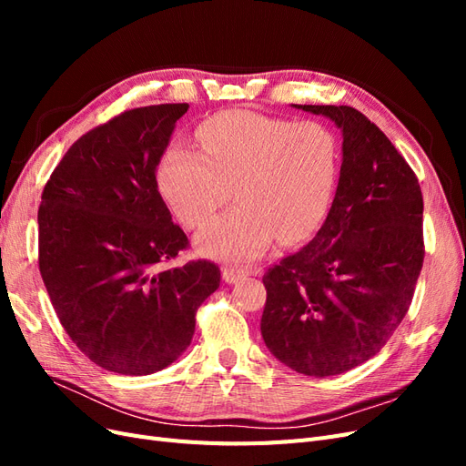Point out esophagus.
<instances>
[{"instance_id": "1", "label": "esophagus", "mask_w": 466, "mask_h": 466, "mask_svg": "<svg viewBox=\"0 0 466 466\" xmlns=\"http://www.w3.org/2000/svg\"><path fill=\"white\" fill-rule=\"evenodd\" d=\"M221 274H223V279L228 281V284H235V281L247 278L250 274V270H248V268H243V266H223Z\"/></svg>"}]
</instances>
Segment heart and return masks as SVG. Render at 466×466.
<instances>
[{"label":"heart","mask_w":466,"mask_h":466,"mask_svg":"<svg viewBox=\"0 0 466 466\" xmlns=\"http://www.w3.org/2000/svg\"><path fill=\"white\" fill-rule=\"evenodd\" d=\"M204 155L175 147L159 167V187L175 216L194 229L229 200L237 206L208 221L196 245L208 257L250 260L278 241L298 245L329 218L340 182L342 149L317 120L293 122L228 110L198 128Z\"/></svg>","instance_id":"heart-1"}]
</instances>
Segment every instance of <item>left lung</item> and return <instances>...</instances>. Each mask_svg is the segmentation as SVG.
Returning a JSON list of instances; mask_svg holds the SVG:
<instances>
[{
	"label": "left lung",
	"instance_id": "left-lung-1",
	"mask_svg": "<svg viewBox=\"0 0 466 466\" xmlns=\"http://www.w3.org/2000/svg\"><path fill=\"white\" fill-rule=\"evenodd\" d=\"M295 106L342 130L340 182L319 233L264 272L260 330L293 371L330 377L379 354L410 309L424 198L410 165L360 110Z\"/></svg>",
	"mask_w": 466,
	"mask_h": 466
}]
</instances>
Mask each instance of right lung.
I'll return each instance as SVG.
<instances>
[{
    "mask_svg": "<svg viewBox=\"0 0 466 466\" xmlns=\"http://www.w3.org/2000/svg\"><path fill=\"white\" fill-rule=\"evenodd\" d=\"M187 103L124 110L66 151L42 190L38 268L64 330L98 368L149 375L190 346L219 268L190 247L157 190Z\"/></svg>",
    "mask_w": 466,
    "mask_h": 466,
    "instance_id": "obj_1",
    "label": "right lung"
}]
</instances>
